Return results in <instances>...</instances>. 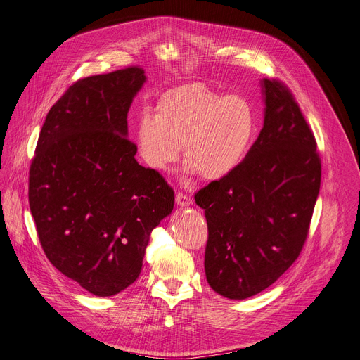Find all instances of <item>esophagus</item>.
Here are the masks:
<instances>
[{"instance_id": "34e87169", "label": "esophagus", "mask_w": 360, "mask_h": 360, "mask_svg": "<svg viewBox=\"0 0 360 360\" xmlns=\"http://www.w3.org/2000/svg\"><path fill=\"white\" fill-rule=\"evenodd\" d=\"M175 200H176V204L178 205H191L193 204V198L190 197V195H186V194H184V193H178L176 194V197H175Z\"/></svg>"}]
</instances>
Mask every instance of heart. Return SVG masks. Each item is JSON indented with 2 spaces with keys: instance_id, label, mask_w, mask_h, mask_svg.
<instances>
[{
  "instance_id": "obj_1",
  "label": "heart",
  "mask_w": 360,
  "mask_h": 360,
  "mask_svg": "<svg viewBox=\"0 0 360 360\" xmlns=\"http://www.w3.org/2000/svg\"><path fill=\"white\" fill-rule=\"evenodd\" d=\"M252 132L254 115L247 101L195 83L163 93L155 115L143 113L137 144L146 165L158 172L178 160L184 144L188 170L205 181H219L242 163Z\"/></svg>"
}]
</instances>
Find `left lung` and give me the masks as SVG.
<instances>
[{
  "instance_id": "left-lung-1",
  "label": "left lung",
  "mask_w": 360,
  "mask_h": 360,
  "mask_svg": "<svg viewBox=\"0 0 360 360\" xmlns=\"http://www.w3.org/2000/svg\"><path fill=\"white\" fill-rule=\"evenodd\" d=\"M264 127L233 172L195 193L209 239V285L247 299L285 273L307 240L321 185L316 141L290 89L262 80Z\"/></svg>"
}]
</instances>
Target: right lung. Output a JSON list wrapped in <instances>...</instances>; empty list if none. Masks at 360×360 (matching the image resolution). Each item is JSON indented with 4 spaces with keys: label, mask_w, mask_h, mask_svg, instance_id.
<instances>
[{
    "label": "right lung",
    "mask_w": 360,
    "mask_h": 360,
    "mask_svg": "<svg viewBox=\"0 0 360 360\" xmlns=\"http://www.w3.org/2000/svg\"><path fill=\"white\" fill-rule=\"evenodd\" d=\"M146 82L141 67L72 83L49 109L29 170V205L52 266L96 296L141 271L150 233L175 193L136 160L127 115Z\"/></svg>",
    "instance_id": "add662e5"
}]
</instances>
